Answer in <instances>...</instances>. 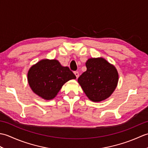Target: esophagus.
Returning <instances> with one entry per match:
<instances>
[{
    "instance_id": "34e87169",
    "label": "esophagus",
    "mask_w": 148,
    "mask_h": 148,
    "mask_svg": "<svg viewBox=\"0 0 148 148\" xmlns=\"http://www.w3.org/2000/svg\"><path fill=\"white\" fill-rule=\"evenodd\" d=\"M74 74H75V76H76V78H77L78 77H79V72H78L77 71H74Z\"/></svg>"
}]
</instances>
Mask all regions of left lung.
<instances>
[{
	"label": "left lung",
	"mask_w": 148,
	"mask_h": 148,
	"mask_svg": "<svg viewBox=\"0 0 148 148\" xmlns=\"http://www.w3.org/2000/svg\"><path fill=\"white\" fill-rule=\"evenodd\" d=\"M86 66V71L77 79L84 92L93 102L108 99L117 86L118 73L116 69L102 58H90Z\"/></svg>",
	"instance_id": "1"
}]
</instances>
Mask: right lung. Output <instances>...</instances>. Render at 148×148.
I'll return each instance as SVG.
<instances>
[{
  "label": "right lung",
  "mask_w": 148,
  "mask_h": 148,
  "mask_svg": "<svg viewBox=\"0 0 148 148\" xmlns=\"http://www.w3.org/2000/svg\"><path fill=\"white\" fill-rule=\"evenodd\" d=\"M28 81L33 92L46 100L57 95L62 86L76 77L68 67H63L56 60H42L28 72Z\"/></svg>",
  "instance_id": "add662e5"
}]
</instances>
